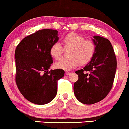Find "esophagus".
<instances>
[{"mask_svg":"<svg viewBox=\"0 0 129 129\" xmlns=\"http://www.w3.org/2000/svg\"><path fill=\"white\" fill-rule=\"evenodd\" d=\"M70 74H71V72H69V71H66V75H70Z\"/></svg>","mask_w":129,"mask_h":129,"instance_id":"esophagus-1","label":"esophagus"}]
</instances>
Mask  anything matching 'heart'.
Masks as SVG:
<instances>
[{
  "label": "heart",
  "instance_id": "obj_1",
  "mask_svg": "<svg viewBox=\"0 0 129 129\" xmlns=\"http://www.w3.org/2000/svg\"><path fill=\"white\" fill-rule=\"evenodd\" d=\"M64 49L69 50V58H63L55 63L56 68L69 70L80 63L85 65L88 63L94 56L96 45L91 39H84L83 36L75 33L67 35L62 39ZM64 50L59 44H53L50 48V54L55 59L62 57Z\"/></svg>",
  "mask_w": 129,
  "mask_h": 129
}]
</instances>
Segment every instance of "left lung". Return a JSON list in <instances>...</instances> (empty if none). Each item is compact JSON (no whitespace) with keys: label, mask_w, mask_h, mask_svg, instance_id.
<instances>
[{"label":"left lung","mask_w":129,"mask_h":129,"mask_svg":"<svg viewBox=\"0 0 129 129\" xmlns=\"http://www.w3.org/2000/svg\"><path fill=\"white\" fill-rule=\"evenodd\" d=\"M96 45L93 58L82 69L75 72L78 80L73 90L79 101L93 104L103 100L113 86L116 70V58L109 39L94 36Z\"/></svg>","instance_id":"left-lung-1"}]
</instances>
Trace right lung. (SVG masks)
<instances>
[{"label": "right lung", "mask_w": 129, "mask_h": 129, "mask_svg": "<svg viewBox=\"0 0 129 129\" xmlns=\"http://www.w3.org/2000/svg\"><path fill=\"white\" fill-rule=\"evenodd\" d=\"M58 31L41 29L23 38L16 48V82L27 100L36 104L51 102L57 91V81L64 76L62 69L51 70L50 48L58 41Z\"/></svg>", "instance_id": "obj_1"}]
</instances>
